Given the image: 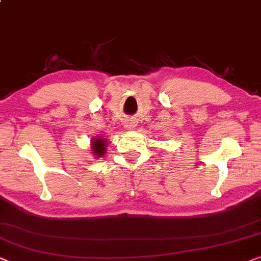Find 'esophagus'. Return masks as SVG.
I'll list each match as a JSON object with an SVG mask.
<instances>
[{"instance_id": "esophagus-1", "label": "esophagus", "mask_w": 261, "mask_h": 261, "mask_svg": "<svg viewBox=\"0 0 261 261\" xmlns=\"http://www.w3.org/2000/svg\"><path fill=\"white\" fill-rule=\"evenodd\" d=\"M125 126H126L127 128H133V127L135 126L134 121H131V120H128V121H126V125H125Z\"/></svg>"}]
</instances>
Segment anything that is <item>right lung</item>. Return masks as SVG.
Returning <instances> with one entry per match:
<instances>
[{"mask_svg": "<svg viewBox=\"0 0 261 261\" xmlns=\"http://www.w3.org/2000/svg\"><path fill=\"white\" fill-rule=\"evenodd\" d=\"M107 147V140L105 137L101 136H96L94 138L90 140V149H92L93 155L95 158H102L106 152V148Z\"/></svg>", "mask_w": 261, "mask_h": 261, "instance_id": "1", "label": "right lung"}]
</instances>
